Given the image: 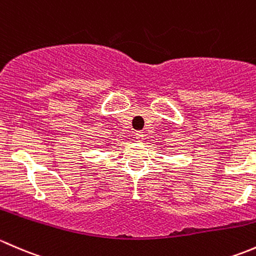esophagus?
Segmentation results:
<instances>
[{"instance_id":"1","label":"esophagus","mask_w":256,"mask_h":256,"mask_svg":"<svg viewBox=\"0 0 256 256\" xmlns=\"http://www.w3.org/2000/svg\"><path fill=\"white\" fill-rule=\"evenodd\" d=\"M136 138L138 139V140H143V138H144V134H143V132H140V130H138L136 133Z\"/></svg>"}]
</instances>
